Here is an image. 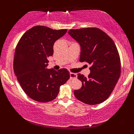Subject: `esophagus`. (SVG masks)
<instances>
[{"mask_svg":"<svg viewBox=\"0 0 134 134\" xmlns=\"http://www.w3.org/2000/svg\"><path fill=\"white\" fill-rule=\"evenodd\" d=\"M70 79H76L77 78V74L76 73H72V72H70Z\"/></svg>","mask_w":134,"mask_h":134,"instance_id":"34e87169","label":"esophagus"}]
</instances>
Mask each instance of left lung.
Listing matches in <instances>:
<instances>
[{
    "mask_svg": "<svg viewBox=\"0 0 134 134\" xmlns=\"http://www.w3.org/2000/svg\"><path fill=\"white\" fill-rule=\"evenodd\" d=\"M68 34L80 44L79 61L91 65L88 77L78 74L81 88L74 90L76 98L83 103L96 105L110 96L121 74L120 55L107 34L94 27L71 29Z\"/></svg>",
    "mask_w": 134,
    "mask_h": 134,
    "instance_id": "left-lung-1",
    "label": "left lung"
}]
</instances>
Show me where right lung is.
<instances>
[{
    "label": "right lung",
    "mask_w": 134,
    "mask_h": 134,
    "mask_svg": "<svg viewBox=\"0 0 134 134\" xmlns=\"http://www.w3.org/2000/svg\"><path fill=\"white\" fill-rule=\"evenodd\" d=\"M67 29L53 30L37 25L27 30L16 46L13 61L14 74L22 88L31 99L40 102L56 98L60 87L69 79L66 69H47L53 46Z\"/></svg>",
    "instance_id": "1"
}]
</instances>
